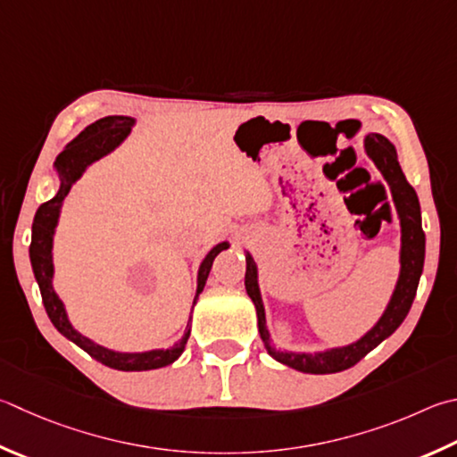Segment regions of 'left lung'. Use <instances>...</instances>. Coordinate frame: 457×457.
Masks as SVG:
<instances>
[{
  "label": "left lung",
  "mask_w": 457,
  "mask_h": 457,
  "mask_svg": "<svg viewBox=\"0 0 457 457\" xmlns=\"http://www.w3.org/2000/svg\"><path fill=\"white\" fill-rule=\"evenodd\" d=\"M366 152L378 165L381 176L392 187V195L400 213L402 221V271L400 279H397L395 292L392 295L386 313L381 320L373 326L360 342H355L347 347H339V350H331L326 353H286L276 350V345L270 342V334L265 329V312L260 295V287H257V270L255 262L250 253H245V289L247 295L252 297L257 312V328H260L262 342L265 350L273 360H278L284 366L294 370H300L303 373H336L344 371L358 363L361 358L378 347L386 337H389L394 331L402 326V321L408 315L413 297L418 292L420 276L424 270V257H426V234L421 229V213H420V202L408 179H405L403 171L397 163L395 147L387 142L384 136L371 134L366 137Z\"/></svg>",
  "instance_id": "8db88e82"
}]
</instances>
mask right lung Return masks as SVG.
I'll use <instances>...</instances> for the list:
<instances>
[{
	"label": "right lung",
	"mask_w": 457,
	"mask_h": 457,
	"mask_svg": "<svg viewBox=\"0 0 457 457\" xmlns=\"http://www.w3.org/2000/svg\"><path fill=\"white\" fill-rule=\"evenodd\" d=\"M131 123H134V120L123 118V115H110V118L97 120L96 123H91V126H87L84 131H81V134L73 139L71 144H68V147H65L60 155H57L55 168H57V173H60L62 186L54 200H49L37 207L36 218H33V226H31L29 260H31L33 276L37 279L41 300H44V308L60 334L71 339L73 344L79 345L81 350L91 355V358L97 360L99 363H104L107 368L121 370V371H144V370H157V368L170 366V363L176 361L181 355V352H184V347L189 339V326L186 329L184 337H181L171 350H154L145 353H118V352L105 350V347L97 345L91 342V339L78 334V331L71 328V323L68 321L63 303L60 302V297L55 295L52 287V276H54L52 237H54V229H55L57 218H60V207L65 200V195L70 194L73 181L84 173V170L89 163H94L96 160H99V157L110 154L113 147H118L123 139H126V136L131 131ZM221 250H228L226 242L215 245L202 262L200 273H197V294H195L194 305L202 294L207 276H210L215 255H218Z\"/></svg>",
	"instance_id": "right-lung-1"
}]
</instances>
